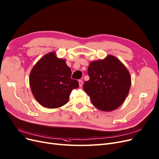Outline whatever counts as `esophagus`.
<instances>
[{
    "mask_svg": "<svg viewBox=\"0 0 159 159\" xmlns=\"http://www.w3.org/2000/svg\"><path fill=\"white\" fill-rule=\"evenodd\" d=\"M78 82H79V85H80V87H81L82 85H83V81L80 80L78 81Z\"/></svg>",
    "mask_w": 159,
    "mask_h": 159,
    "instance_id": "esophagus-1",
    "label": "esophagus"
}]
</instances>
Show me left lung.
Instances as JSON below:
<instances>
[{"label":"left lung","mask_w":159,"mask_h":159,"mask_svg":"<svg viewBox=\"0 0 159 159\" xmlns=\"http://www.w3.org/2000/svg\"><path fill=\"white\" fill-rule=\"evenodd\" d=\"M89 80L84 89L96 108L103 111L118 108L125 101L131 86L127 68L114 56L93 61L87 70Z\"/></svg>","instance_id":"8db88e82"}]
</instances>
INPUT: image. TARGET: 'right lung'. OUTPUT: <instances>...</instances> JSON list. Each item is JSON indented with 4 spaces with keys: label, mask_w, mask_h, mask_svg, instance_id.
Instances as JSON below:
<instances>
[{
    "label": "right lung",
    "mask_w": 159,
    "mask_h": 159,
    "mask_svg": "<svg viewBox=\"0 0 159 159\" xmlns=\"http://www.w3.org/2000/svg\"><path fill=\"white\" fill-rule=\"evenodd\" d=\"M72 71L66 61L48 53L32 68L30 84L32 93L43 107L56 108L66 104L72 89L78 88L77 80L71 78Z\"/></svg>",
    "instance_id": "1"
}]
</instances>
